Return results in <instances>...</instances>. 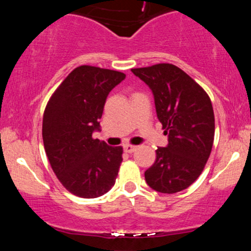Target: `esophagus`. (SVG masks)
Instances as JSON below:
<instances>
[{"mask_svg": "<svg viewBox=\"0 0 251 251\" xmlns=\"http://www.w3.org/2000/svg\"><path fill=\"white\" fill-rule=\"evenodd\" d=\"M135 150H137V146H134V145H129V144L124 145V151L127 152V153H132V152H134Z\"/></svg>", "mask_w": 251, "mask_h": 251, "instance_id": "34e87169", "label": "esophagus"}]
</instances>
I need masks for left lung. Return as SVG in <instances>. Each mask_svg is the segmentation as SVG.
Returning a JSON list of instances; mask_svg holds the SVG:
<instances>
[{
	"mask_svg": "<svg viewBox=\"0 0 251 251\" xmlns=\"http://www.w3.org/2000/svg\"><path fill=\"white\" fill-rule=\"evenodd\" d=\"M152 91L158 120L169 144L155 150V162L145 171L150 188L176 194L200 177L211 153L215 116L206 92L171 63L133 68Z\"/></svg>",
	"mask_w": 251,
	"mask_h": 251,
	"instance_id": "1",
	"label": "left lung"
}]
</instances>
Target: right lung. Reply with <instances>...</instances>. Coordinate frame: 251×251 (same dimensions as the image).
Masks as SVG:
<instances>
[{
	"label": "right lung",
	"mask_w": 251,
	"mask_h": 251,
	"mask_svg": "<svg viewBox=\"0 0 251 251\" xmlns=\"http://www.w3.org/2000/svg\"><path fill=\"white\" fill-rule=\"evenodd\" d=\"M125 77L122 72L80 66L68 74L46 106V154L57 179L77 197H100L116 183L123 148H112L92 134L100 131L109 92Z\"/></svg>",
	"instance_id": "obj_1"
}]
</instances>
